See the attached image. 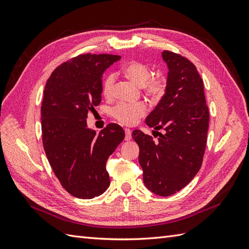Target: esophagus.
Returning a JSON list of instances; mask_svg holds the SVG:
<instances>
[{
    "mask_svg": "<svg viewBox=\"0 0 249 249\" xmlns=\"http://www.w3.org/2000/svg\"><path fill=\"white\" fill-rule=\"evenodd\" d=\"M124 133H125V137H124V139L127 141V140H130L131 139V137H132V131L130 130V129H124Z\"/></svg>",
    "mask_w": 249,
    "mask_h": 249,
    "instance_id": "esophagus-1",
    "label": "esophagus"
}]
</instances>
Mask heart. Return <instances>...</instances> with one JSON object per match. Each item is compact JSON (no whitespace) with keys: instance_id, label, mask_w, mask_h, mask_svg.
Listing matches in <instances>:
<instances>
[{"instance_id":"heart-1","label":"heart","mask_w":249,"mask_h":249,"mask_svg":"<svg viewBox=\"0 0 249 249\" xmlns=\"http://www.w3.org/2000/svg\"><path fill=\"white\" fill-rule=\"evenodd\" d=\"M125 76L139 86H143L145 92L153 99L160 97L165 90V81L161 77H152L150 67L140 61H132L124 67ZM115 77L113 73L107 74L103 80V93L106 97H110L113 93V84ZM146 106L143 103H119L112 110V115L118 123L123 124H133L139 117L144 115Z\"/></svg>"}]
</instances>
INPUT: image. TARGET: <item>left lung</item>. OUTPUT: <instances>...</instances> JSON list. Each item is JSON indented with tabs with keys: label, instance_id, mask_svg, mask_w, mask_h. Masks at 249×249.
<instances>
[{
	"label": "left lung",
	"instance_id": "obj_1",
	"mask_svg": "<svg viewBox=\"0 0 249 249\" xmlns=\"http://www.w3.org/2000/svg\"><path fill=\"white\" fill-rule=\"evenodd\" d=\"M168 73L165 93L145 123L159 133L158 142L139 130L132 133L139 145V164L148 190L169 196L189 184L201 167L209 127L203 82L185 57L162 52Z\"/></svg>",
	"mask_w": 249,
	"mask_h": 249
}]
</instances>
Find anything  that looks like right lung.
I'll use <instances>...</instances> for the list:
<instances>
[{
	"label": "right lung",
	"mask_w": 249,
	"mask_h": 249,
	"mask_svg": "<svg viewBox=\"0 0 249 249\" xmlns=\"http://www.w3.org/2000/svg\"><path fill=\"white\" fill-rule=\"evenodd\" d=\"M120 56L84 54L52 72L41 105L42 143L55 176L72 196L90 199L110 185L108 158L124 139V131L109 124L96 135L88 129V111L102 101V77Z\"/></svg>",
	"instance_id": "obj_1"
}]
</instances>
